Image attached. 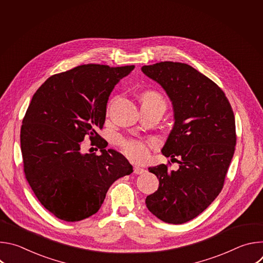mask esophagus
Masks as SVG:
<instances>
[{"instance_id": "obj_1", "label": "esophagus", "mask_w": 263, "mask_h": 263, "mask_svg": "<svg viewBox=\"0 0 263 263\" xmlns=\"http://www.w3.org/2000/svg\"><path fill=\"white\" fill-rule=\"evenodd\" d=\"M133 172H134V174H136V175H140V174H142V173L144 172V170H143L142 167L138 166V165H135L134 168H133Z\"/></svg>"}]
</instances>
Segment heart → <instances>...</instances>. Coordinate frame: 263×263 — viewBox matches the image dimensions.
I'll use <instances>...</instances> for the list:
<instances>
[{"mask_svg": "<svg viewBox=\"0 0 263 263\" xmlns=\"http://www.w3.org/2000/svg\"><path fill=\"white\" fill-rule=\"evenodd\" d=\"M141 106L149 107V108H159L161 110H165L166 103L162 96L154 90H146L141 97ZM119 145L122 152L126 157H128L132 161L140 162L144 161L148 157V147L149 142L133 139V138H120Z\"/></svg>", "mask_w": 263, "mask_h": 263, "instance_id": "heart-1", "label": "heart"}]
</instances>
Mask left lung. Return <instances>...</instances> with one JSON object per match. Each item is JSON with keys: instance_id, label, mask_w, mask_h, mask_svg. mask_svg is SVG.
Masks as SVG:
<instances>
[{"instance_id": "left-lung-1", "label": "left lung", "mask_w": 263, "mask_h": 263, "mask_svg": "<svg viewBox=\"0 0 263 263\" xmlns=\"http://www.w3.org/2000/svg\"><path fill=\"white\" fill-rule=\"evenodd\" d=\"M142 72L159 83L173 104L174 127L161 153L179 168L148 167L159 179L146 197L147 209L174 224L202 213L222 190L236 144L235 119L223 91L193 66L164 61L143 65Z\"/></svg>"}]
</instances>
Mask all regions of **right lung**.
I'll return each mask as SVG.
<instances>
[{
	"instance_id": "obj_1",
	"label": "right lung",
	"mask_w": 263,
	"mask_h": 263,
	"mask_svg": "<svg viewBox=\"0 0 263 263\" xmlns=\"http://www.w3.org/2000/svg\"><path fill=\"white\" fill-rule=\"evenodd\" d=\"M133 68L79 65L53 74L31 100L21 129L25 176L42 205L62 220L97 213L112 183L133 172L97 132L112 89ZM86 135L97 141L101 156L80 152Z\"/></svg>"
}]
</instances>
